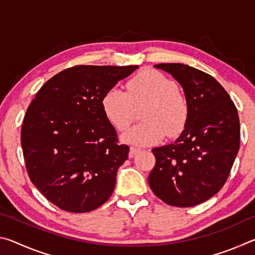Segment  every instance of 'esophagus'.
<instances>
[{
    "instance_id": "1",
    "label": "esophagus",
    "mask_w": 255,
    "mask_h": 255,
    "mask_svg": "<svg viewBox=\"0 0 255 255\" xmlns=\"http://www.w3.org/2000/svg\"><path fill=\"white\" fill-rule=\"evenodd\" d=\"M140 152V148H137V147H130V149H129V154H128V156L130 157V158H132L133 156H135V155L137 154V153H139Z\"/></svg>"
}]
</instances>
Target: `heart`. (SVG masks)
<instances>
[{"mask_svg":"<svg viewBox=\"0 0 255 255\" xmlns=\"http://www.w3.org/2000/svg\"><path fill=\"white\" fill-rule=\"evenodd\" d=\"M102 110L117 130H125L132 123L135 109L145 106L143 124L129 129L122 139L127 144L149 146L161 141L165 133L175 137L185 127L189 108L185 97L174 81L156 71H146L127 84V93L111 88L102 98Z\"/></svg>","mask_w":255,"mask_h":255,"instance_id":"obj_1","label":"heart"}]
</instances>
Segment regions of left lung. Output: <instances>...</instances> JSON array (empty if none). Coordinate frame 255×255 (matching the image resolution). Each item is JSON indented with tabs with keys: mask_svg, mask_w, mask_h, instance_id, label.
Listing matches in <instances>:
<instances>
[{
	"mask_svg": "<svg viewBox=\"0 0 255 255\" xmlns=\"http://www.w3.org/2000/svg\"><path fill=\"white\" fill-rule=\"evenodd\" d=\"M154 67L182 86L189 115L174 143L153 148L156 163L149 187L167 205H199L215 196L230 175L240 149L239 114L225 89L207 73L179 63Z\"/></svg>",
	"mask_w": 255,
	"mask_h": 255,
	"instance_id": "left-lung-1",
	"label": "left lung"
}]
</instances>
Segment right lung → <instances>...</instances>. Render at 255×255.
Returning <instances> with one entry per match:
<instances>
[{"label": "right lung", "mask_w": 255, "mask_h": 255, "mask_svg": "<svg viewBox=\"0 0 255 255\" xmlns=\"http://www.w3.org/2000/svg\"><path fill=\"white\" fill-rule=\"evenodd\" d=\"M131 66L77 65L41 86L25 112L21 145L29 178L51 204L88 213L112 195L129 147L102 110V98Z\"/></svg>", "instance_id": "add662e5"}]
</instances>
